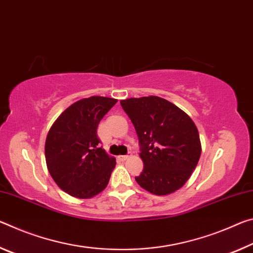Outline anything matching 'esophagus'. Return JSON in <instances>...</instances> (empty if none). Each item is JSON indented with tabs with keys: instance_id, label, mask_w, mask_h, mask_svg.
<instances>
[{
	"instance_id": "34e87169",
	"label": "esophagus",
	"mask_w": 253,
	"mask_h": 253,
	"mask_svg": "<svg viewBox=\"0 0 253 253\" xmlns=\"http://www.w3.org/2000/svg\"><path fill=\"white\" fill-rule=\"evenodd\" d=\"M131 156H132V154L130 152L129 155H126V156H119V159H120V160H122V161H126V160H127V159H130V158H131Z\"/></svg>"
}]
</instances>
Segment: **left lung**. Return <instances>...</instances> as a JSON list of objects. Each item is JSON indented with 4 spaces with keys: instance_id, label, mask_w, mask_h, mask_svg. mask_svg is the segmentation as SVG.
Masks as SVG:
<instances>
[{
    "instance_id": "1",
    "label": "left lung",
    "mask_w": 253,
    "mask_h": 253,
    "mask_svg": "<svg viewBox=\"0 0 253 253\" xmlns=\"http://www.w3.org/2000/svg\"><path fill=\"white\" fill-rule=\"evenodd\" d=\"M133 123L143 161L135 177L143 189L165 196L183 187L200 160L202 146L195 123L183 110L158 96L122 99Z\"/></svg>"
}]
</instances>
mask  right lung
Instances as JSON below:
<instances>
[{
    "mask_svg": "<svg viewBox=\"0 0 253 253\" xmlns=\"http://www.w3.org/2000/svg\"><path fill=\"white\" fill-rule=\"evenodd\" d=\"M118 99L92 96L68 106L49 130L45 164L52 179L70 196L88 200L103 192L117 165L99 147L97 126Z\"/></svg>",
    "mask_w": 253,
    "mask_h": 253,
    "instance_id": "right-lung-1",
    "label": "right lung"
}]
</instances>
